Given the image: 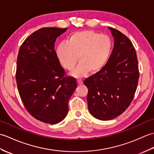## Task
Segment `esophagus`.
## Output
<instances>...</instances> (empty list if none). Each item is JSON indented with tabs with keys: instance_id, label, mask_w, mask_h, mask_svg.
Instances as JSON below:
<instances>
[{
	"instance_id": "obj_1",
	"label": "esophagus",
	"mask_w": 154,
	"mask_h": 154,
	"mask_svg": "<svg viewBox=\"0 0 154 154\" xmlns=\"http://www.w3.org/2000/svg\"><path fill=\"white\" fill-rule=\"evenodd\" d=\"M82 83H83L82 81L81 80H77V84H78V85H81Z\"/></svg>"
}]
</instances>
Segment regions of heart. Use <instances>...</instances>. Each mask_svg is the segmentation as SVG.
<instances>
[{"label":"heart","instance_id":"obj_1","mask_svg":"<svg viewBox=\"0 0 154 154\" xmlns=\"http://www.w3.org/2000/svg\"><path fill=\"white\" fill-rule=\"evenodd\" d=\"M112 45L108 37L94 31L75 32L68 37L67 42H60L56 49V55L65 69L71 70L76 65L79 56L80 63L72 75L81 78L90 72L100 71L110 57Z\"/></svg>","mask_w":154,"mask_h":154}]
</instances>
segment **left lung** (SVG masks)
Segmentation results:
<instances>
[{
	"label": "left lung",
	"instance_id": "obj_1",
	"mask_svg": "<svg viewBox=\"0 0 154 154\" xmlns=\"http://www.w3.org/2000/svg\"><path fill=\"white\" fill-rule=\"evenodd\" d=\"M114 37V47L105 66L84 80L88 89L89 111L101 121L122 114L134 98L139 78L134 47L119 31L108 28Z\"/></svg>",
	"mask_w": 154,
	"mask_h": 154
}]
</instances>
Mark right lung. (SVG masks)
<instances>
[{"instance_id": "1", "label": "right lung", "mask_w": 154, "mask_h": 154, "mask_svg": "<svg viewBox=\"0 0 154 154\" xmlns=\"http://www.w3.org/2000/svg\"><path fill=\"white\" fill-rule=\"evenodd\" d=\"M67 28H43L27 38L19 50L16 83L20 96L30 115L47 124L66 117L68 100L77 87L65 72L54 51L57 38Z\"/></svg>"}]
</instances>
